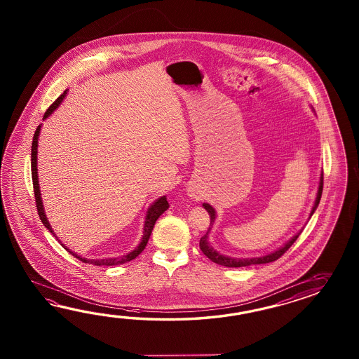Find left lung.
<instances>
[{"instance_id":"8db88e82","label":"left lung","mask_w":359,"mask_h":359,"mask_svg":"<svg viewBox=\"0 0 359 359\" xmlns=\"http://www.w3.org/2000/svg\"><path fill=\"white\" fill-rule=\"evenodd\" d=\"M322 190H323V173H320V186H318V191H317V198H316V201H314V205L312 208V212H311V217H312L313 213L316 212V209H317V206L320 204V196H322ZM203 206L205 208L206 210H208V213L210 215V224L213 226L214 221H215V210H214V208L212 205H209V204H203ZM210 229L212 227H209L208 231H206L205 235L200 238V249H201V252L205 254L206 257L209 258V259L214 262V263H217V264H219V266H224V267H246V266H252V264H264V263H271V262H275V260L278 259V258H281V255H283L285 252H287L289 249H290L291 245L294 244L295 241H297V238H298L299 235L302 233V231L298 232L295 236L291 237L290 240L286 243V244L281 246L280 249H277L273 252H269L267 255H263V257H255V258H232V257H227V255H223L221 252H217V250H214V248L210 246L209 244V241H208V238H209V232H210Z\"/></svg>"}]
</instances>
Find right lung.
<instances>
[{
  "label": "right lung",
  "mask_w": 359,
  "mask_h": 359,
  "mask_svg": "<svg viewBox=\"0 0 359 359\" xmlns=\"http://www.w3.org/2000/svg\"><path fill=\"white\" fill-rule=\"evenodd\" d=\"M65 96H67V91H64L62 95H60L57 99L55 100L54 104L47 109L46 113L43 115V119H46V118H48L50 115L54 113L55 109L60 105L61 101L64 100ZM39 132H41V126H39L37 130L34 132L33 142H32V181H33V190H34V198H36V205H37V210H39V218H41L42 223L45 224V227L55 236L54 229H53L50 222L47 219L46 213H45V209H43V204H42V198H41V190H39V172H37V147H39ZM168 208L169 204L165 196H161V198H158V200L154 203L153 205H150V208H149L147 212H146L144 235H142V238H141V243L138 244L137 248H135V250H132V252L126 254V255H123V257L109 258V259H87V258H82V257H79L76 252L69 250L68 248H65V245L61 244V241L59 238H57V240H59V243L67 249V252H70L73 257H76V259L82 260L83 263L93 264V266H116V264H123V263H127V262H130V260L135 259L141 252H144L146 244H147V241H149V238H150V235H151V232H153L155 222H156V219H158L161 214L164 213Z\"/></svg>",
  "instance_id": "1"
}]
</instances>
